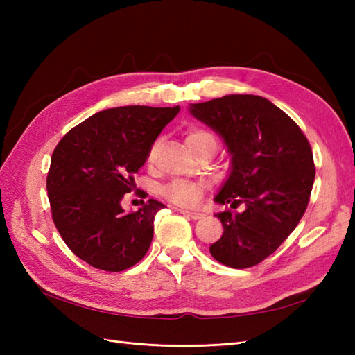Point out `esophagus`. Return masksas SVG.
Here are the masks:
<instances>
[{"label":"esophagus","mask_w":355,"mask_h":355,"mask_svg":"<svg viewBox=\"0 0 355 355\" xmlns=\"http://www.w3.org/2000/svg\"><path fill=\"white\" fill-rule=\"evenodd\" d=\"M180 212H182L184 216L191 218V220H200V218L205 216V214L198 212V210H186V209H182V210H180Z\"/></svg>","instance_id":"esophagus-1"}]
</instances>
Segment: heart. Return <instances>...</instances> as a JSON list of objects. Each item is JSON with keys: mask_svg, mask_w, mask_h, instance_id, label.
<instances>
[{"mask_svg": "<svg viewBox=\"0 0 355 355\" xmlns=\"http://www.w3.org/2000/svg\"><path fill=\"white\" fill-rule=\"evenodd\" d=\"M186 141L195 153H200L202 149H214L216 148V135L205 130V128H192V130L187 131ZM158 149V141H155L153 146H150L148 153V162H153ZM202 191H205V184L201 182H192V180H183L177 178L172 180L169 184L164 186L163 195L168 198L171 202L182 207H192L200 201Z\"/></svg>", "mask_w": 355, "mask_h": 355, "instance_id": "obj_1", "label": "heart"}]
</instances>
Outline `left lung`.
<instances>
[{"label":"left lung","mask_w":355,"mask_h":355,"mask_svg":"<svg viewBox=\"0 0 355 355\" xmlns=\"http://www.w3.org/2000/svg\"><path fill=\"white\" fill-rule=\"evenodd\" d=\"M191 112L224 139L232 172L215 197L223 236L210 254L232 268L258 266L277 250L304 216L315 168L310 141L294 120L268 99L230 94L195 103Z\"/></svg>","instance_id":"1"}]
</instances>
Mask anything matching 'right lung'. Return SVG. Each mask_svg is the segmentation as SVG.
<instances>
[{
    "mask_svg": "<svg viewBox=\"0 0 355 355\" xmlns=\"http://www.w3.org/2000/svg\"><path fill=\"white\" fill-rule=\"evenodd\" d=\"M178 111L143 105L103 110L71 128L53 150L47 175L53 223L70 250L92 267L123 271L149 250L154 216L164 205L150 198L125 214L120 201Z\"/></svg>",
    "mask_w": 355,
    "mask_h": 355,
    "instance_id": "obj_1",
    "label": "right lung"
}]
</instances>
